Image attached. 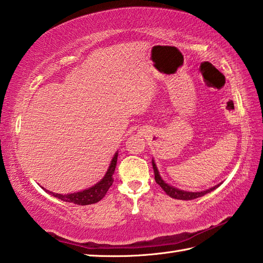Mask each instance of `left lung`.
Masks as SVG:
<instances>
[{
	"mask_svg": "<svg viewBox=\"0 0 263 263\" xmlns=\"http://www.w3.org/2000/svg\"><path fill=\"white\" fill-rule=\"evenodd\" d=\"M153 167H154V172H155L156 183L159 184L160 187L163 189L164 191L166 192V194L170 195L171 198L178 199V200H192V199H197V198L202 197V195L209 193V192L212 191V190L216 189V186H214V187H211L209 190H206V191H202V192H186V191H182V190H178V189H175V187L168 185V184H166L163 180H161V177L159 175L157 167H156V165L154 163V160H153Z\"/></svg>",
	"mask_w": 263,
	"mask_h": 263,
	"instance_id": "1",
	"label": "left lung"
}]
</instances>
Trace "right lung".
<instances>
[{
    "label": "right lung",
    "mask_w": 263,
    "mask_h": 263,
    "mask_svg": "<svg viewBox=\"0 0 263 263\" xmlns=\"http://www.w3.org/2000/svg\"><path fill=\"white\" fill-rule=\"evenodd\" d=\"M117 163V153L115 154L114 158L111 159V163L109 168L106 173V175L100 182H98L96 185L89 187L88 190H83L81 192L77 193H71V194H59V193H53L49 192L54 197L58 199L65 201V202H71L74 204H80V205H86V204H92L96 203L98 201L102 200L106 193H107L108 189L111 186V184L114 182L113 174L115 172V167Z\"/></svg>",
    "instance_id": "right-lung-1"
}]
</instances>
